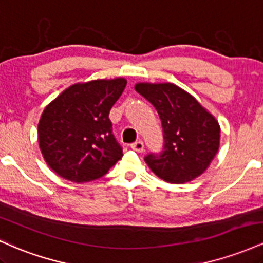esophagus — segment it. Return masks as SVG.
I'll use <instances>...</instances> for the list:
<instances>
[{
    "mask_svg": "<svg viewBox=\"0 0 263 263\" xmlns=\"http://www.w3.org/2000/svg\"><path fill=\"white\" fill-rule=\"evenodd\" d=\"M131 148L134 149V151H136V152H143V149H144L143 142H142V141L134 142V143L131 144Z\"/></svg>",
    "mask_w": 263,
    "mask_h": 263,
    "instance_id": "34e87169",
    "label": "esophagus"
}]
</instances>
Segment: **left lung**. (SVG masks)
I'll list each match as a JSON object with an SVG mask.
<instances>
[{
	"label": "left lung",
	"mask_w": 263,
	"mask_h": 263,
	"mask_svg": "<svg viewBox=\"0 0 263 263\" xmlns=\"http://www.w3.org/2000/svg\"><path fill=\"white\" fill-rule=\"evenodd\" d=\"M135 89L155 106L162 122V152L144 157L153 173L176 184L203 174L219 149L215 117L174 84L140 83Z\"/></svg>",
	"instance_id": "left-lung-1"
}]
</instances>
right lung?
I'll return each mask as SVG.
<instances>
[{"label": "right lung", "mask_w": 263, "mask_h": 263, "mask_svg": "<svg viewBox=\"0 0 263 263\" xmlns=\"http://www.w3.org/2000/svg\"><path fill=\"white\" fill-rule=\"evenodd\" d=\"M126 84L122 78L75 84L44 108L38 123L39 147L58 176L91 182L121 159L122 147L108 114Z\"/></svg>", "instance_id": "add662e5"}]
</instances>
